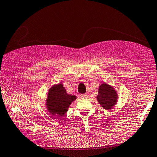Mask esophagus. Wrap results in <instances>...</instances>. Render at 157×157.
Here are the masks:
<instances>
[{"instance_id": "obj_1", "label": "esophagus", "mask_w": 157, "mask_h": 157, "mask_svg": "<svg viewBox=\"0 0 157 157\" xmlns=\"http://www.w3.org/2000/svg\"><path fill=\"white\" fill-rule=\"evenodd\" d=\"M80 96H81V98H82V99H87V97H88V96H87V94H81V95H80Z\"/></svg>"}]
</instances>
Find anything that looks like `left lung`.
Here are the masks:
<instances>
[{"mask_svg": "<svg viewBox=\"0 0 157 157\" xmlns=\"http://www.w3.org/2000/svg\"><path fill=\"white\" fill-rule=\"evenodd\" d=\"M118 94L114 89L107 83H102L98 90L97 100L105 110H110L116 104Z\"/></svg>", "mask_w": 157, "mask_h": 157, "instance_id": "1", "label": "left lung"}]
</instances>
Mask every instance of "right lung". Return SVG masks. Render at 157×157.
<instances>
[{"label": "right lung", "mask_w": 157, "mask_h": 157, "mask_svg": "<svg viewBox=\"0 0 157 157\" xmlns=\"http://www.w3.org/2000/svg\"><path fill=\"white\" fill-rule=\"evenodd\" d=\"M75 100L76 96L67 94L66 90L60 83L49 89L46 106L51 114L59 117L63 116L68 110L70 105Z\"/></svg>", "instance_id": "add662e5"}]
</instances>
